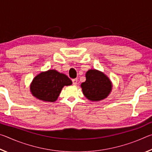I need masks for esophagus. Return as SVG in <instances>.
I'll return each mask as SVG.
<instances>
[{"instance_id":"obj_1","label":"esophagus","mask_w":152,"mask_h":152,"mask_svg":"<svg viewBox=\"0 0 152 152\" xmlns=\"http://www.w3.org/2000/svg\"><path fill=\"white\" fill-rule=\"evenodd\" d=\"M77 83H78V79L77 78L72 79V84H74V85H76Z\"/></svg>"}]
</instances>
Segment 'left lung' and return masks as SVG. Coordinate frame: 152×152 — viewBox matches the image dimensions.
<instances>
[{"label":"left lung","mask_w":152,"mask_h":152,"mask_svg":"<svg viewBox=\"0 0 152 152\" xmlns=\"http://www.w3.org/2000/svg\"><path fill=\"white\" fill-rule=\"evenodd\" d=\"M112 82L102 72L89 70L86 81L81 84L82 92L89 101H99L106 99L112 90Z\"/></svg>","instance_id":"obj_1"}]
</instances>
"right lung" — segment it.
<instances>
[{
  "mask_svg": "<svg viewBox=\"0 0 152 152\" xmlns=\"http://www.w3.org/2000/svg\"><path fill=\"white\" fill-rule=\"evenodd\" d=\"M72 84L64 74L56 70L42 72L33 78L30 91L33 96L45 102H54L58 99L64 86Z\"/></svg>",
  "mask_w": 152,
  "mask_h": 152,
  "instance_id": "right-lung-1",
  "label": "right lung"
}]
</instances>
